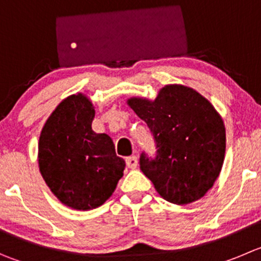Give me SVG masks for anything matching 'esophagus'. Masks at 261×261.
I'll return each mask as SVG.
<instances>
[{
    "label": "esophagus",
    "instance_id": "34e87169",
    "mask_svg": "<svg viewBox=\"0 0 261 261\" xmlns=\"http://www.w3.org/2000/svg\"><path fill=\"white\" fill-rule=\"evenodd\" d=\"M126 165H128V168H130V169H136L138 165V158L137 156H129V158H126Z\"/></svg>",
    "mask_w": 261,
    "mask_h": 261
}]
</instances>
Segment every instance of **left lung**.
I'll return each mask as SVG.
<instances>
[{
    "instance_id": "8db88e82",
    "label": "left lung",
    "mask_w": 261,
    "mask_h": 261,
    "mask_svg": "<svg viewBox=\"0 0 261 261\" xmlns=\"http://www.w3.org/2000/svg\"><path fill=\"white\" fill-rule=\"evenodd\" d=\"M126 103L155 137V160L142 153L140 165L159 195L175 205L203 197L225 155L224 121L212 102L191 87L166 84L155 100L130 97Z\"/></svg>"
}]
</instances>
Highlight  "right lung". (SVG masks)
I'll return each mask as SVG.
<instances>
[{"label": "right lung", "mask_w": 261, "mask_h": 261, "mask_svg": "<svg viewBox=\"0 0 261 261\" xmlns=\"http://www.w3.org/2000/svg\"><path fill=\"white\" fill-rule=\"evenodd\" d=\"M95 114L86 95L68 96L48 116L38 141V166L46 185L65 206L83 212L105 203L125 169L113 140L93 132Z\"/></svg>", "instance_id": "right-lung-1"}]
</instances>
